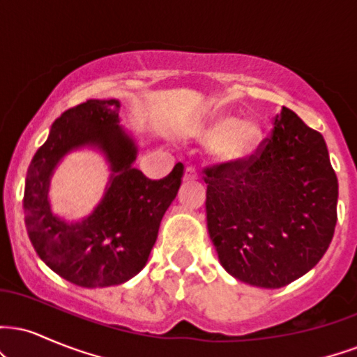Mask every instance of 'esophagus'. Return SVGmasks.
<instances>
[{
    "label": "esophagus",
    "instance_id": "34e87169",
    "mask_svg": "<svg viewBox=\"0 0 357 357\" xmlns=\"http://www.w3.org/2000/svg\"><path fill=\"white\" fill-rule=\"evenodd\" d=\"M199 178V173L196 167H186V173H184V181H195V179Z\"/></svg>",
    "mask_w": 357,
    "mask_h": 357
}]
</instances>
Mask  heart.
I'll return each mask as SVG.
<instances>
[{
  "mask_svg": "<svg viewBox=\"0 0 357 357\" xmlns=\"http://www.w3.org/2000/svg\"><path fill=\"white\" fill-rule=\"evenodd\" d=\"M190 136L211 142L213 154L223 162L248 158L261 141V127L253 119H238L228 112H216L199 119L190 127Z\"/></svg>",
  "mask_w": 357,
  "mask_h": 357,
  "instance_id": "heart-1",
  "label": "heart"
}]
</instances>
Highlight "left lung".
Here are the masks:
<instances>
[{
  "label": "left lung",
  "instance_id": "1",
  "mask_svg": "<svg viewBox=\"0 0 357 357\" xmlns=\"http://www.w3.org/2000/svg\"><path fill=\"white\" fill-rule=\"evenodd\" d=\"M208 233L245 284L280 289L319 264L337 221V178L322 134L282 107L257 153L204 169Z\"/></svg>",
  "mask_w": 357,
  "mask_h": 357
}]
</instances>
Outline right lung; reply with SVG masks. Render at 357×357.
Here are the masks:
<instances>
[{"label": "right lung", "mask_w": 357, "mask_h": 357, "mask_svg": "<svg viewBox=\"0 0 357 357\" xmlns=\"http://www.w3.org/2000/svg\"><path fill=\"white\" fill-rule=\"evenodd\" d=\"M119 107L116 99H90L65 110L31 159L24 184V225L36 253L61 278L87 289L124 284L144 268L184 173L181 162L162 179L136 169L137 146L119 126ZM85 145L106 155L111 178L96 210L73 224L52 215L47 188L61 158Z\"/></svg>", "instance_id": "obj_1"}]
</instances>
